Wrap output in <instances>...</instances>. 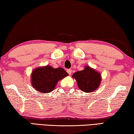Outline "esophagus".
Instances as JSON below:
<instances>
[{"label": "esophagus", "mask_w": 134, "mask_h": 134, "mask_svg": "<svg viewBox=\"0 0 134 134\" xmlns=\"http://www.w3.org/2000/svg\"><path fill=\"white\" fill-rule=\"evenodd\" d=\"M67 72L68 73L69 75H71V73H72V70L71 69H67Z\"/></svg>", "instance_id": "34e87169"}]
</instances>
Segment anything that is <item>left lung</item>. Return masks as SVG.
I'll use <instances>...</instances> for the list:
<instances>
[{
    "mask_svg": "<svg viewBox=\"0 0 134 134\" xmlns=\"http://www.w3.org/2000/svg\"><path fill=\"white\" fill-rule=\"evenodd\" d=\"M77 82L81 90L85 93H91L97 90L100 86L102 76L99 72L86 66L82 71H77L72 75Z\"/></svg>",
    "mask_w": 134,
    "mask_h": 134,
    "instance_id": "8db88e82",
    "label": "left lung"
}]
</instances>
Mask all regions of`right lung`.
I'll use <instances>...</instances> for the list:
<instances>
[{"mask_svg":"<svg viewBox=\"0 0 134 134\" xmlns=\"http://www.w3.org/2000/svg\"><path fill=\"white\" fill-rule=\"evenodd\" d=\"M68 75L62 68H53L49 65L39 67L32 72L31 84L37 91L47 93L53 90L59 81Z\"/></svg>","mask_w":134,"mask_h":134,"instance_id":"obj_1","label":"right lung"}]
</instances>
